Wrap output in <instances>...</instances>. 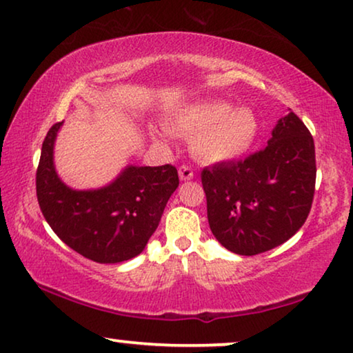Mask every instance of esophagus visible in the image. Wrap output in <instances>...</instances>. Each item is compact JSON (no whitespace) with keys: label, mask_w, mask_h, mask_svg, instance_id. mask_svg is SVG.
Instances as JSON below:
<instances>
[{"label":"esophagus","mask_w":353,"mask_h":353,"mask_svg":"<svg viewBox=\"0 0 353 353\" xmlns=\"http://www.w3.org/2000/svg\"><path fill=\"white\" fill-rule=\"evenodd\" d=\"M179 177H181V181H190V179H193V170L190 166L182 165L179 168Z\"/></svg>","instance_id":"1"}]
</instances>
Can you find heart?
Here are the masks:
<instances>
[{
  "mask_svg": "<svg viewBox=\"0 0 353 353\" xmlns=\"http://www.w3.org/2000/svg\"><path fill=\"white\" fill-rule=\"evenodd\" d=\"M168 128L190 139L192 153L205 163H224L245 155L257 136V120L250 108H232L221 101L183 107L168 121Z\"/></svg>",
  "mask_w": 353,
  "mask_h": 353,
  "instance_id": "1",
  "label": "heart"
}]
</instances>
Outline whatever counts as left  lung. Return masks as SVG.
<instances>
[{
	"label": "left lung",
	"instance_id": "8db88e82",
	"mask_svg": "<svg viewBox=\"0 0 353 353\" xmlns=\"http://www.w3.org/2000/svg\"><path fill=\"white\" fill-rule=\"evenodd\" d=\"M315 177L314 137L291 112L278 120L265 148L201 171L212 235L240 256L280 246L304 225Z\"/></svg>",
	"mask_w": 353,
	"mask_h": 353
}]
</instances>
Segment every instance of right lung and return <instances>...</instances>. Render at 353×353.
I'll list each match as a JSON object with an SVG mask.
<instances>
[{
  "mask_svg": "<svg viewBox=\"0 0 353 353\" xmlns=\"http://www.w3.org/2000/svg\"><path fill=\"white\" fill-rule=\"evenodd\" d=\"M61 123L46 134L37 170V196L54 233L78 254L99 264H117L141 254L160 224L179 185L177 170L128 166L97 190H73L54 168V142Z\"/></svg>",
  "mask_w": 353,
  "mask_h": 353,
  "instance_id": "1",
  "label": "right lung"
}]
</instances>
